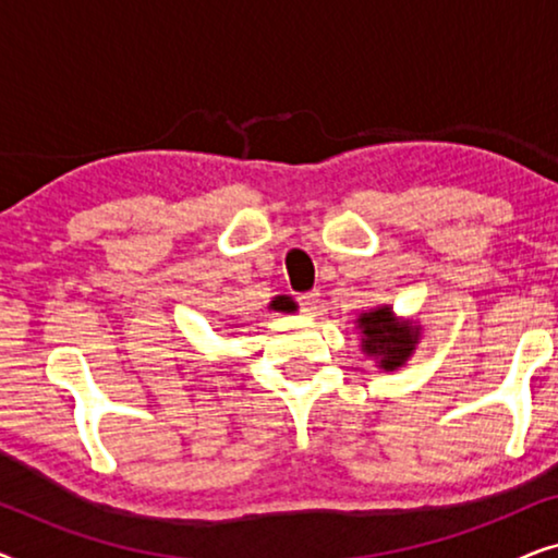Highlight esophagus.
Wrapping results in <instances>:
<instances>
[{"label":"esophagus","instance_id":"esophagus-1","mask_svg":"<svg viewBox=\"0 0 558 558\" xmlns=\"http://www.w3.org/2000/svg\"><path fill=\"white\" fill-rule=\"evenodd\" d=\"M296 302H300L304 315H315L317 307H319V292H317V289H312V292H304V294L296 296Z\"/></svg>","mask_w":558,"mask_h":558}]
</instances>
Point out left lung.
I'll return each mask as SVG.
<instances>
[{
    "label": "left lung",
    "instance_id": "1",
    "mask_svg": "<svg viewBox=\"0 0 558 558\" xmlns=\"http://www.w3.org/2000/svg\"><path fill=\"white\" fill-rule=\"evenodd\" d=\"M361 330V348L368 357H376L378 368L396 371L409 361L416 350L418 327L411 319H396L393 310L384 304L371 312H363L355 319Z\"/></svg>",
    "mask_w": 558,
    "mask_h": 558
}]
</instances>
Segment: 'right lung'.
Segmentation results:
<instances>
[{"label": "right lung", "instance_id": "obj_1", "mask_svg": "<svg viewBox=\"0 0 558 558\" xmlns=\"http://www.w3.org/2000/svg\"><path fill=\"white\" fill-rule=\"evenodd\" d=\"M271 310H279V312H294L296 304L289 300V296H277V300L271 302Z\"/></svg>", "mask_w": 558, "mask_h": 558}]
</instances>
